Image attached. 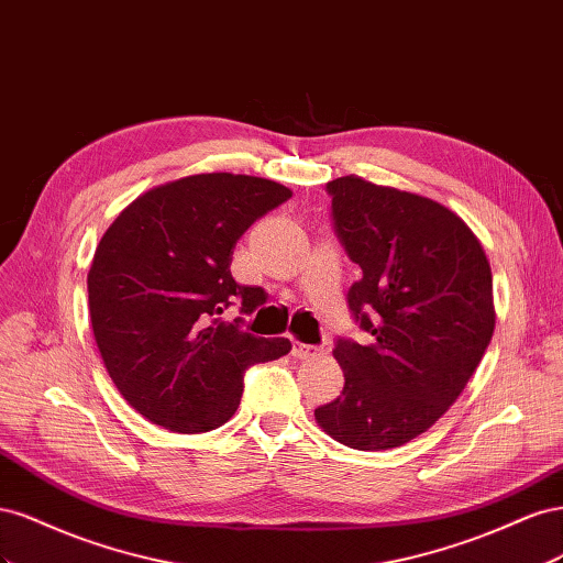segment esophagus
I'll return each instance as SVG.
<instances>
[{
    "label": "esophagus",
    "instance_id": "34e87169",
    "mask_svg": "<svg viewBox=\"0 0 563 563\" xmlns=\"http://www.w3.org/2000/svg\"><path fill=\"white\" fill-rule=\"evenodd\" d=\"M321 350L314 347V345H305V343H294V356L296 360H314V356H319Z\"/></svg>",
    "mask_w": 563,
    "mask_h": 563
}]
</instances>
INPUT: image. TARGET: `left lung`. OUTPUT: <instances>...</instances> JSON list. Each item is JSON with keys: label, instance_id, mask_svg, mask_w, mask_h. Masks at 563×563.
<instances>
[{"label": "left lung", "instance_id": "left-lung-1", "mask_svg": "<svg viewBox=\"0 0 563 563\" xmlns=\"http://www.w3.org/2000/svg\"><path fill=\"white\" fill-rule=\"evenodd\" d=\"M333 223L362 267L347 302L371 343L338 340L343 395L319 428L360 451L397 449L449 411L496 329L482 242L444 203L362 176L329 185Z\"/></svg>", "mask_w": 563, "mask_h": 563}]
</instances>
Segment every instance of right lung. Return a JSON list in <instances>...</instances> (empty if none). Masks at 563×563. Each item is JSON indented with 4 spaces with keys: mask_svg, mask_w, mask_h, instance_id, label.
<instances>
[{
    "mask_svg": "<svg viewBox=\"0 0 563 563\" xmlns=\"http://www.w3.org/2000/svg\"><path fill=\"white\" fill-rule=\"evenodd\" d=\"M294 192L234 174H197L135 197L100 236L89 269L96 345L122 397L162 428L197 434L225 424L242 401L251 364L291 352L288 338H255L220 321L240 298L230 263L236 240Z\"/></svg>",
    "mask_w": 563,
    "mask_h": 563,
    "instance_id": "1",
    "label": "right lung"
}]
</instances>
